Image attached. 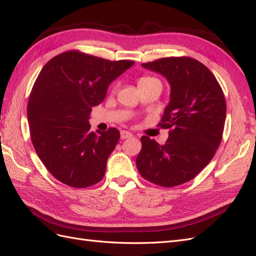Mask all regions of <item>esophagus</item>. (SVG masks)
Instances as JSON below:
<instances>
[{
    "label": "esophagus",
    "instance_id": "esophagus-1",
    "mask_svg": "<svg viewBox=\"0 0 256 256\" xmlns=\"http://www.w3.org/2000/svg\"><path fill=\"white\" fill-rule=\"evenodd\" d=\"M131 136H132V134L129 132V131H126V130L120 131V138H131Z\"/></svg>",
    "mask_w": 256,
    "mask_h": 256
}]
</instances>
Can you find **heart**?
Instances as JSON below:
<instances>
[{"label": "heart", "instance_id": "heart-1", "mask_svg": "<svg viewBox=\"0 0 256 256\" xmlns=\"http://www.w3.org/2000/svg\"><path fill=\"white\" fill-rule=\"evenodd\" d=\"M152 79H154V78H150V76H143V78H141V79H140V81H138V82H141V81H147V80H152Z\"/></svg>", "mask_w": 256, "mask_h": 256}]
</instances>
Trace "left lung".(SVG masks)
<instances>
[{
  "mask_svg": "<svg viewBox=\"0 0 256 256\" xmlns=\"http://www.w3.org/2000/svg\"><path fill=\"white\" fill-rule=\"evenodd\" d=\"M142 66L161 74L171 85L158 125L170 132L164 145L141 138L136 168L146 180L175 187L193 180L214 156L226 122V98L212 72L192 58H164Z\"/></svg>",
  "mask_w": 256,
  "mask_h": 256,
  "instance_id": "8db88e82",
  "label": "left lung"
}]
</instances>
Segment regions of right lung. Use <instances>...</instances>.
<instances>
[{
  "label": "right lung",
  "mask_w": 256,
  "mask_h": 256,
  "mask_svg": "<svg viewBox=\"0 0 256 256\" xmlns=\"http://www.w3.org/2000/svg\"><path fill=\"white\" fill-rule=\"evenodd\" d=\"M134 64L72 50L51 58L38 74L28 102L30 140L60 182L86 188L104 178L120 134L116 128L90 131V114L111 82Z\"/></svg>",
  "instance_id": "add662e5"
}]
</instances>
